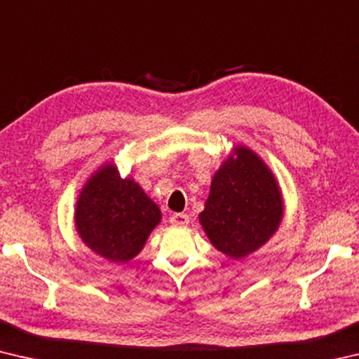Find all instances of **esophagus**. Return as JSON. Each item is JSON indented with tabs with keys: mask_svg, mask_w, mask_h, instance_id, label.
Returning <instances> with one entry per match:
<instances>
[{
	"mask_svg": "<svg viewBox=\"0 0 359 359\" xmlns=\"http://www.w3.org/2000/svg\"><path fill=\"white\" fill-rule=\"evenodd\" d=\"M169 222H171L172 226H187L190 218H188L187 214H172L171 218H169Z\"/></svg>",
	"mask_w": 359,
	"mask_h": 359,
	"instance_id": "34e87169",
	"label": "esophagus"
}]
</instances>
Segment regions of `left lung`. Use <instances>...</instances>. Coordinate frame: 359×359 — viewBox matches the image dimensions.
<instances>
[{"instance_id":"8db88e82","label":"left lung","mask_w":359,"mask_h":359,"mask_svg":"<svg viewBox=\"0 0 359 359\" xmlns=\"http://www.w3.org/2000/svg\"><path fill=\"white\" fill-rule=\"evenodd\" d=\"M283 194L257 151L234 145L217 169L199 223L210 244L233 259L263 247L280 228Z\"/></svg>"}]
</instances>
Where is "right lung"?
<instances>
[{
	"mask_svg": "<svg viewBox=\"0 0 359 359\" xmlns=\"http://www.w3.org/2000/svg\"><path fill=\"white\" fill-rule=\"evenodd\" d=\"M161 222V210L136 180L121 179L107 161L85 180L77 196L74 224L93 253L112 263L137 257Z\"/></svg>",
	"mask_w": 359,
	"mask_h": 359,
	"instance_id": "1",
	"label": "right lung"
}]
</instances>
